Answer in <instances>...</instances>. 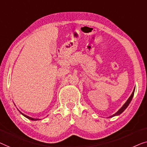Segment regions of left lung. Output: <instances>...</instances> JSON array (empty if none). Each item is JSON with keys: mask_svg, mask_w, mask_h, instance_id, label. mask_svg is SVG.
I'll return each instance as SVG.
<instances>
[{"mask_svg": "<svg viewBox=\"0 0 147 147\" xmlns=\"http://www.w3.org/2000/svg\"><path fill=\"white\" fill-rule=\"evenodd\" d=\"M135 88H134V90H133V92H132V94H131V96H130V97L129 98H128V100H127V102H126L125 104L123 105V106L121 107V109H119V111H117V113H115V114H114V115H111V116H110V117H109V118H111V117H115V116H118V115H121L122 113L127 108V107L129 106V104H130V102H131V100H132V99H133V96H134V92H135Z\"/></svg>", "mask_w": 147, "mask_h": 147, "instance_id": "left-lung-1", "label": "left lung"}]
</instances>
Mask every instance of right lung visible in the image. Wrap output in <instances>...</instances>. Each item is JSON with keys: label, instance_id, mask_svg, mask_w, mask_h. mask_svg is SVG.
Here are the masks:
<instances>
[{"label": "right lung", "instance_id": "add662e5", "mask_svg": "<svg viewBox=\"0 0 147 147\" xmlns=\"http://www.w3.org/2000/svg\"><path fill=\"white\" fill-rule=\"evenodd\" d=\"M19 112L20 113V114H22V115L24 116V117H25L26 118H27L28 119H29V120H31V121H37V120H40V119H34V118H32V117H28V116H27V115H26L23 114V113L20 112V111H19Z\"/></svg>", "mask_w": 147, "mask_h": 147}]
</instances>
